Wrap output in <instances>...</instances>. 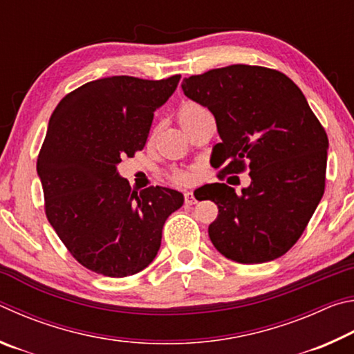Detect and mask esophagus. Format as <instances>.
<instances>
[{"label":"esophagus","mask_w":354,"mask_h":354,"mask_svg":"<svg viewBox=\"0 0 354 354\" xmlns=\"http://www.w3.org/2000/svg\"><path fill=\"white\" fill-rule=\"evenodd\" d=\"M184 203L187 206L195 205L196 200H195V196H194V194H192V192H185V194H184Z\"/></svg>","instance_id":"obj_1"}]
</instances>
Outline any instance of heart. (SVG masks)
<instances>
[{"mask_svg":"<svg viewBox=\"0 0 354 354\" xmlns=\"http://www.w3.org/2000/svg\"><path fill=\"white\" fill-rule=\"evenodd\" d=\"M200 111H203V107L198 106V104H195V103L184 104V106L181 107V111H179V120L194 115V113L200 112ZM175 179H176V181H179V183H187L189 179H190V176L185 175V173H176Z\"/></svg>","mask_w":354,"mask_h":354,"instance_id":"b5f03b06","label":"heart"}]
</instances>
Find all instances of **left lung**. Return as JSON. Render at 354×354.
<instances>
[{"instance_id": "left-lung-1", "label": "left lung", "mask_w": 354, "mask_h": 354, "mask_svg": "<svg viewBox=\"0 0 354 354\" xmlns=\"http://www.w3.org/2000/svg\"><path fill=\"white\" fill-rule=\"evenodd\" d=\"M183 92L207 107L221 142L211 164L221 175L245 167L242 194L211 184L218 215L209 237L239 263H262L287 253L306 230L325 192L328 136L303 92L277 70L230 65L183 80Z\"/></svg>"}]
</instances>
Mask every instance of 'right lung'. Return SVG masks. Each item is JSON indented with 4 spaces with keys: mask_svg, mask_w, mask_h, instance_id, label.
Wrapping results in <instances>:
<instances>
[{
    "mask_svg": "<svg viewBox=\"0 0 354 354\" xmlns=\"http://www.w3.org/2000/svg\"><path fill=\"white\" fill-rule=\"evenodd\" d=\"M181 76H111L76 88L53 112L37 159L45 212L71 256L95 273L124 278L147 268L181 192H133L117 165L145 147L156 109Z\"/></svg>",
    "mask_w": 354,
    "mask_h": 354,
    "instance_id": "right-lung-1",
    "label": "right lung"
}]
</instances>
